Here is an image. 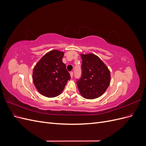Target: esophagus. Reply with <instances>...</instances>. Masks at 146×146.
<instances>
[{
	"label": "esophagus",
	"instance_id": "1",
	"mask_svg": "<svg viewBox=\"0 0 146 146\" xmlns=\"http://www.w3.org/2000/svg\"><path fill=\"white\" fill-rule=\"evenodd\" d=\"M70 77L72 78V77H73V72H70Z\"/></svg>",
	"mask_w": 146,
	"mask_h": 146
}]
</instances>
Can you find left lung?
<instances>
[{
	"label": "left lung",
	"instance_id": "left-lung-1",
	"mask_svg": "<svg viewBox=\"0 0 146 146\" xmlns=\"http://www.w3.org/2000/svg\"><path fill=\"white\" fill-rule=\"evenodd\" d=\"M82 78L77 82L80 94L86 99L98 98L108 88L111 75L108 67L94 54H81Z\"/></svg>",
	"mask_w": 146,
	"mask_h": 146
}]
</instances>
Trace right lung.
<instances>
[{"mask_svg":"<svg viewBox=\"0 0 146 146\" xmlns=\"http://www.w3.org/2000/svg\"><path fill=\"white\" fill-rule=\"evenodd\" d=\"M64 54V52L52 50L44 55L33 68L34 85L39 93L47 98L59 96L70 79L62 61Z\"/></svg>","mask_w":146,"mask_h":146,"instance_id":"1","label":"right lung"}]
</instances>
